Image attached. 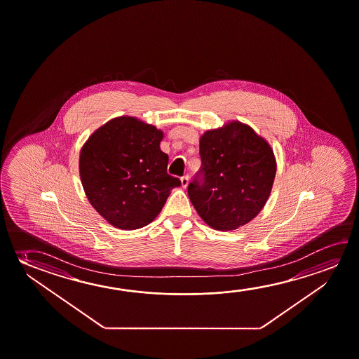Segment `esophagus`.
Segmentation results:
<instances>
[{
  "label": "esophagus",
  "mask_w": 359,
  "mask_h": 359,
  "mask_svg": "<svg viewBox=\"0 0 359 359\" xmlns=\"http://www.w3.org/2000/svg\"><path fill=\"white\" fill-rule=\"evenodd\" d=\"M189 185V175H185V177H182V187L184 189L188 188Z\"/></svg>",
  "instance_id": "obj_1"
}]
</instances>
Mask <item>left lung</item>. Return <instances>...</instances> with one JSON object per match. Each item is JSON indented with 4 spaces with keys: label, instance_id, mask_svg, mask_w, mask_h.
<instances>
[{
    "label": "left lung",
    "instance_id": "left-lung-1",
    "mask_svg": "<svg viewBox=\"0 0 359 359\" xmlns=\"http://www.w3.org/2000/svg\"><path fill=\"white\" fill-rule=\"evenodd\" d=\"M203 184L189 198L200 217L219 231L236 230L259 215L276 177V156L248 124L229 121L200 137Z\"/></svg>",
    "mask_w": 359,
    "mask_h": 359
}]
</instances>
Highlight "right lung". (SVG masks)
Here are the masks:
<instances>
[{
	"mask_svg": "<svg viewBox=\"0 0 359 359\" xmlns=\"http://www.w3.org/2000/svg\"><path fill=\"white\" fill-rule=\"evenodd\" d=\"M161 129L135 116H121L94 130L79 153V177L86 196L111 226H147L180 187L168 174L169 156L160 149Z\"/></svg>",
	"mask_w": 359,
	"mask_h": 359,
	"instance_id": "add662e5",
	"label": "right lung"
}]
</instances>
